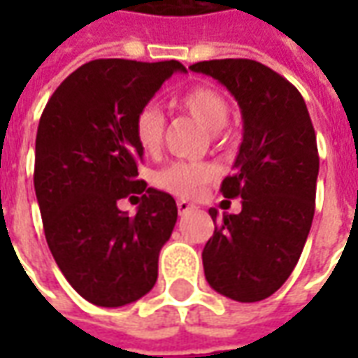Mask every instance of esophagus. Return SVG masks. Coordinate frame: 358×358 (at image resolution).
<instances>
[{
	"label": "esophagus",
	"mask_w": 358,
	"mask_h": 358,
	"mask_svg": "<svg viewBox=\"0 0 358 358\" xmlns=\"http://www.w3.org/2000/svg\"><path fill=\"white\" fill-rule=\"evenodd\" d=\"M176 205H178V213H180V215H186L187 210H192L195 207L194 203L186 201V199H180V201L176 203Z\"/></svg>",
	"instance_id": "34e87169"
}]
</instances>
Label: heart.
Here are the masks:
<instances>
[{
	"label": "heart",
	"mask_w": 358,
	"mask_h": 358,
	"mask_svg": "<svg viewBox=\"0 0 358 358\" xmlns=\"http://www.w3.org/2000/svg\"><path fill=\"white\" fill-rule=\"evenodd\" d=\"M174 105L199 120L213 138L222 136V126L228 120V101L217 88L195 84L184 94L174 97ZM134 136L145 153H157L163 145L164 118L153 105H145L134 118ZM215 166L197 161H176L166 164L155 174V186L178 197H194L207 182L215 178Z\"/></svg>",
	"instance_id": "b5f03b06"
}]
</instances>
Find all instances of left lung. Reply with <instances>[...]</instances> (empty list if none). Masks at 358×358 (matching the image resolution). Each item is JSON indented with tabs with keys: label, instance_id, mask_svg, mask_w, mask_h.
<instances>
[{
	"label": "left lung",
	"instance_id": "left-lung-1",
	"mask_svg": "<svg viewBox=\"0 0 358 358\" xmlns=\"http://www.w3.org/2000/svg\"><path fill=\"white\" fill-rule=\"evenodd\" d=\"M213 76L236 97L243 141L232 176L222 180L241 213L209 209L215 232L203 249L215 292L255 303L278 292L299 261L315 217L318 148L307 105L284 76L251 59H215L189 66Z\"/></svg>",
	"mask_w": 358,
	"mask_h": 358
}]
</instances>
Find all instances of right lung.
<instances>
[{"mask_svg":"<svg viewBox=\"0 0 358 358\" xmlns=\"http://www.w3.org/2000/svg\"><path fill=\"white\" fill-rule=\"evenodd\" d=\"M176 71L186 66L95 59L61 82L40 118L34 189L45 240L69 284L97 307H122L155 285L176 224L174 197L138 180L134 136L138 110ZM128 194L141 195L134 217L116 205Z\"/></svg>","mask_w":358,"mask_h":358,"instance_id":"add662e5","label":"right lung"}]
</instances>
